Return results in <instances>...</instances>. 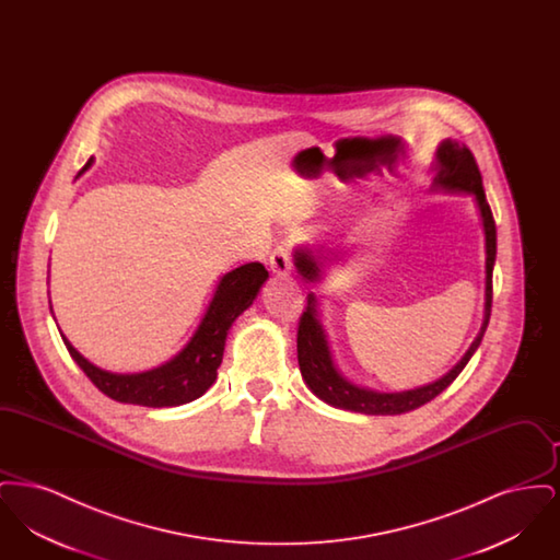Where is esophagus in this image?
Instances as JSON below:
<instances>
[{
  "instance_id": "obj_1",
  "label": "esophagus",
  "mask_w": 560,
  "mask_h": 560,
  "mask_svg": "<svg viewBox=\"0 0 560 560\" xmlns=\"http://www.w3.org/2000/svg\"><path fill=\"white\" fill-rule=\"evenodd\" d=\"M268 265H270V270H272L277 277L290 275V270H292V249H290L288 245H277V247L270 252Z\"/></svg>"
}]
</instances>
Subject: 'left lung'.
<instances>
[{"instance_id": "1", "label": "left lung", "mask_w": 560, "mask_h": 560, "mask_svg": "<svg viewBox=\"0 0 560 560\" xmlns=\"http://www.w3.org/2000/svg\"><path fill=\"white\" fill-rule=\"evenodd\" d=\"M436 178L434 185L443 188H457V190H468L477 197L480 215H482V226H485V247H487V281H485V320L480 327V334L472 347L464 354V359L453 368L452 372L445 377H441L434 384H428L416 390L407 393H375L361 386L350 384L345 380L329 354L327 338L320 325L319 313H317V298L313 293L306 295V308L298 323V365L304 382L308 388L319 397L320 400L357 411V413H368V416H397L411 411L416 407H422L428 400L434 399L441 395L453 380L459 375V372L466 368L475 350L479 348L482 334L487 329V323L491 317V302H493V265H495V247H498V233H495V220L491 208L485 199L482 190V178H480L479 165L475 155L466 144H457L453 140H445L439 151H436ZM295 268L306 281H317L319 279V265L315 256L308 249H298L295 252Z\"/></svg>"}]
</instances>
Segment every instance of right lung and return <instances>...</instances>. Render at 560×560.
<instances>
[{
  "label": "right lung",
  "mask_w": 560,
  "mask_h": 560,
  "mask_svg": "<svg viewBox=\"0 0 560 560\" xmlns=\"http://www.w3.org/2000/svg\"><path fill=\"white\" fill-rule=\"evenodd\" d=\"M90 163L92 160L85 163V167ZM267 277L268 270L260 262H247L224 275L188 347L170 363L151 372L132 375L105 372L83 359L65 336L62 342L83 373L92 380V384L110 399L142 407L183 405L199 399L212 386L222 363L226 331L233 320L254 302Z\"/></svg>",
  "instance_id": "add662e5"
}]
</instances>
